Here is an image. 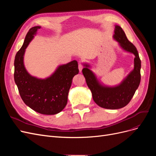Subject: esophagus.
<instances>
[{
    "mask_svg": "<svg viewBox=\"0 0 156 156\" xmlns=\"http://www.w3.org/2000/svg\"><path fill=\"white\" fill-rule=\"evenodd\" d=\"M83 65H82V64H79V72H82V69H83Z\"/></svg>",
    "mask_w": 156,
    "mask_h": 156,
    "instance_id": "34e87169",
    "label": "esophagus"
}]
</instances>
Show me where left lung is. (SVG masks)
Instances as JSON below:
<instances>
[{
    "label": "left lung",
    "mask_w": 156,
    "mask_h": 156,
    "mask_svg": "<svg viewBox=\"0 0 156 156\" xmlns=\"http://www.w3.org/2000/svg\"><path fill=\"white\" fill-rule=\"evenodd\" d=\"M113 39L119 43L122 50L135 55L134 68L122 82L115 86H107L97 78L90 69L91 66L83 63L82 70L87 86L90 90L93 100L98 105L108 109H118L128 104L138 88L140 82L141 62L135 45L127 40L125 32L115 25Z\"/></svg>",
    "instance_id": "1"
}]
</instances>
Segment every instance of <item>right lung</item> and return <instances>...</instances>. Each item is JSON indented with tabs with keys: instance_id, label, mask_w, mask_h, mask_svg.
Wrapping results in <instances>:
<instances>
[{
	"instance_id": "add662e5",
	"label": "right lung",
	"mask_w": 156,
	"mask_h": 156,
	"mask_svg": "<svg viewBox=\"0 0 156 156\" xmlns=\"http://www.w3.org/2000/svg\"><path fill=\"white\" fill-rule=\"evenodd\" d=\"M40 29V26L31 28L17 53L14 60V81L28 107L40 114L51 115L59 113L66 105L72 79L79 73L78 63L73 60L60 65L45 79L34 77L28 72L24 64L25 50Z\"/></svg>"
}]
</instances>
